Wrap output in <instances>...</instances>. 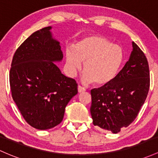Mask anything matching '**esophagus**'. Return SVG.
<instances>
[{
	"instance_id": "34e87169",
	"label": "esophagus",
	"mask_w": 158,
	"mask_h": 158,
	"mask_svg": "<svg viewBox=\"0 0 158 158\" xmlns=\"http://www.w3.org/2000/svg\"><path fill=\"white\" fill-rule=\"evenodd\" d=\"M84 91H85V88L82 87V86L80 85L78 86V92L82 93V92H84Z\"/></svg>"
}]
</instances>
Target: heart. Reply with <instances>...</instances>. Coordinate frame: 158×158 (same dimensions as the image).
I'll use <instances>...</instances> for the list:
<instances>
[{
	"instance_id": "obj_1",
	"label": "heart",
	"mask_w": 158,
	"mask_h": 158,
	"mask_svg": "<svg viewBox=\"0 0 158 158\" xmlns=\"http://www.w3.org/2000/svg\"><path fill=\"white\" fill-rule=\"evenodd\" d=\"M67 65L70 76L76 75L84 64V82L103 85L112 82L124 60L122 48L101 36H90L76 43L66 52Z\"/></svg>"
}]
</instances>
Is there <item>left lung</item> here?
<instances>
[{"mask_svg":"<svg viewBox=\"0 0 158 158\" xmlns=\"http://www.w3.org/2000/svg\"><path fill=\"white\" fill-rule=\"evenodd\" d=\"M150 87V73L145 54L134 42L130 59L115 79L91 91L94 125L117 133L136 118Z\"/></svg>","mask_w":158,"mask_h":158,"instance_id":"1","label":"left lung"}]
</instances>
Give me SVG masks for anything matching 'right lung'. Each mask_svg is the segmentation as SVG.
<instances>
[{
	"mask_svg": "<svg viewBox=\"0 0 158 158\" xmlns=\"http://www.w3.org/2000/svg\"><path fill=\"white\" fill-rule=\"evenodd\" d=\"M51 26L33 33L13 55L10 71L12 97L31 127L47 130L63 120L65 107L78 93L76 80L61 73L54 61L63 58Z\"/></svg>",
	"mask_w": 158,
	"mask_h": 158,
	"instance_id": "right-lung-1",
	"label": "right lung"
}]
</instances>
